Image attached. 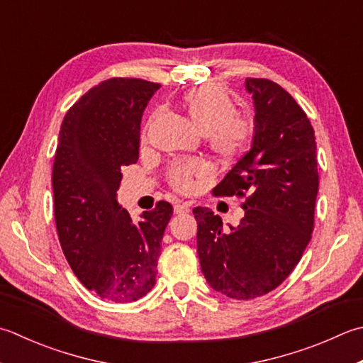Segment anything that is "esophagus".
Here are the masks:
<instances>
[{
    "label": "esophagus",
    "instance_id": "obj_1",
    "mask_svg": "<svg viewBox=\"0 0 363 363\" xmlns=\"http://www.w3.org/2000/svg\"><path fill=\"white\" fill-rule=\"evenodd\" d=\"M187 212H190V208L187 204H174V214H187Z\"/></svg>",
    "mask_w": 363,
    "mask_h": 363
}]
</instances>
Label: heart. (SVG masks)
I'll return each mask as SVG.
<instances>
[{"instance_id": "obj_1", "label": "heart", "mask_w": 363, "mask_h": 363, "mask_svg": "<svg viewBox=\"0 0 363 363\" xmlns=\"http://www.w3.org/2000/svg\"><path fill=\"white\" fill-rule=\"evenodd\" d=\"M182 110L187 113L198 129L208 135L211 147L220 155L230 157L244 149L253 133L250 118L240 115L236 102L220 84H203L190 89L181 101ZM155 118V113L149 123ZM208 167L200 160L179 162L169 169V181L179 190L191 187V177L201 176Z\"/></svg>"}]
</instances>
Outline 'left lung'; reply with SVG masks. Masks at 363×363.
Returning <instances> with one entry per match:
<instances>
[{"label":"left lung","instance_id":"8db88e82","mask_svg":"<svg viewBox=\"0 0 363 363\" xmlns=\"http://www.w3.org/2000/svg\"><path fill=\"white\" fill-rule=\"evenodd\" d=\"M255 105L252 147L214 189L245 196V214L226 230L208 208H195L196 247L206 281L231 299L275 289L301 261L315 222L319 186L315 130L297 102L266 78H247Z\"/></svg>","mask_w":363,"mask_h":363}]
</instances>
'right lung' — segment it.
<instances>
[{"instance_id": "add662e5", "label": "right lung", "mask_w": 363, "mask_h": 363, "mask_svg": "<svg viewBox=\"0 0 363 363\" xmlns=\"http://www.w3.org/2000/svg\"><path fill=\"white\" fill-rule=\"evenodd\" d=\"M159 83L110 78L62 119L53 163L55 220L69 266L84 286L116 303L155 285L162 238L173 206L159 201L133 222L116 200L121 168L138 160L141 116Z\"/></svg>"}]
</instances>
